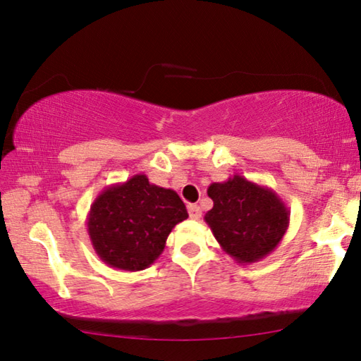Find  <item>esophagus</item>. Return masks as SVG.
<instances>
[{
  "label": "esophagus",
  "mask_w": 361,
  "mask_h": 361,
  "mask_svg": "<svg viewBox=\"0 0 361 361\" xmlns=\"http://www.w3.org/2000/svg\"><path fill=\"white\" fill-rule=\"evenodd\" d=\"M188 213H189V218H192V219H199L200 216H202V210H200V207L195 204L188 205Z\"/></svg>",
  "instance_id": "obj_1"
}]
</instances>
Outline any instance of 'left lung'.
I'll list each match as a JSON object with an SVG mask.
<instances>
[{"label": "left lung", "mask_w": 361, "mask_h": 361, "mask_svg": "<svg viewBox=\"0 0 361 361\" xmlns=\"http://www.w3.org/2000/svg\"><path fill=\"white\" fill-rule=\"evenodd\" d=\"M207 194L213 209L205 223L221 245L239 264L266 258L282 242L290 224V212L271 188L234 175L223 183H212Z\"/></svg>", "instance_id": "left-lung-1"}]
</instances>
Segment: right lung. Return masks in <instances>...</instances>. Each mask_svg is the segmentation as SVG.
<instances>
[{"instance_id": "right-lung-1", "label": "right lung", "mask_w": 361, "mask_h": 361, "mask_svg": "<svg viewBox=\"0 0 361 361\" xmlns=\"http://www.w3.org/2000/svg\"><path fill=\"white\" fill-rule=\"evenodd\" d=\"M186 218V207L173 189L152 185L138 173L103 189L90 205L85 224L105 264L135 272L161 256L169 234Z\"/></svg>"}]
</instances>
